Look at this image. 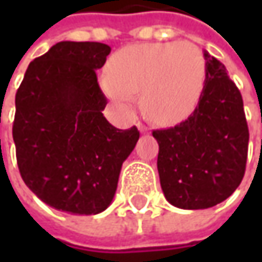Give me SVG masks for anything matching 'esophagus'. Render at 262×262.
Returning a JSON list of instances; mask_svg holds the SVG:
<instances>
[{
    "label": "esophagus",
    "instance_id": "1",
    "mask_svg": "<svg viewBox=\"0 0 262 262\" xmlns=\"http://www.w3.org/2000/svg\"><path fill=\"white\" fill-rule=\"evenodd\" d=\"M137 128H138V131H140L141 134H148V129H147L146 126L143 125V124H138V125H137Z\"/></svg>",
    "mask_w": 262,
    "mask_h": 262
}]
</instances>
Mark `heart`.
Here are the masks:
<instances>
[{
    "mask_svg": "<svg viewBox=\"0 0 262 262\" xmlns=\"http://www.w3.org/2000/svg\"><path fill=\"white\" fill-rule=\"evenodd\" d=\"M206 62L189 42L125 46L107 62L100 78L105 96L118 107L131 109L141 90V105L157 124L173 125L194 112L203 93Z\"/></svg>",
    "mask_w": 262,
    "mask_h": 262,
    "instance_id": "1",
    "label": "heart"
}]
</instances>
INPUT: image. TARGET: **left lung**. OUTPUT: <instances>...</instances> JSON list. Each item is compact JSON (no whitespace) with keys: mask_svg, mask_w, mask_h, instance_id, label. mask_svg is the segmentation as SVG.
I'll return each mask as SVG.
<instances>
[{"mask_svg":"<svg viewBox=\"0 0 262 262\" xmlns=\"http://www.w3.org/2000/svg\"><path fill=\"white\" fill-rule=\"evenodd\" d=\"M206 80L195 111L169 129H156L160 186L172 206L204 210L235 192L245 173L247 118L241 92L225 66L203 51Z\"/></svg>","mask_w":262,"mask_h":262,"instance_id":"8db88e82","label":"left lung"}]
</instances>
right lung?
Segmentation results:
<instances>
[{
  "label": "right lung",
  "mask_w": 262,
  "mask_h": 262,
  "mask_svg": "<svg viewBox=\"0 0 262 262\" xmlns=\"http://www.w3.org/2000/svg\"><path fill=\"white\" fill-rule=\"evenodd\" d=\"M111 46L58 42L33 59L15 93L13 140L29 189L71 214H99L115 196L122 163L134 150L136 126L118 129L103 116L97 84Z\"/></svg>",
  "instance_id": "obj_1"
}]
</instances>
